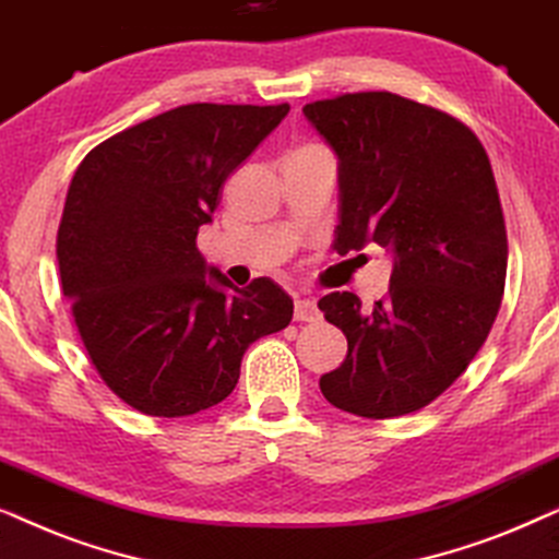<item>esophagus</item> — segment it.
<instances>
[{"label": "esophagus", "instance_id": "34e87169", "mask_svg": "<svg viewBox=\"0 0 559 559\" xmlns=\"http://www.w3.org/2000/svg\"><path fill=\"white\" fill-rule=\"evenodd\" d=\"M295 320L300 323H318L320 320V310L312 297H297L295 300Z\"/></svg>", "mask_w": 559, "mask_h": 559}]
</instances>
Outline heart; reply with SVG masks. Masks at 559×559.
<instances>
[{
	"label": "heart",
	"instance_id": "heart-1",
	"mask_svg": "<svg viewBox=\"0 0 559 559\" xmlns=\"http://www.w3.org/2000/svg\"><path fill=\"white\" fill-rule=\"evenodd\" d=\"M300 150H318V144H305V147H300Z\"/></svg>",
	"mask_w": 559,
	"mask_h": 559
}]
</instances>
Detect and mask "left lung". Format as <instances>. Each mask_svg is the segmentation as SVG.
Here are the masks:
<instances>
[{
  "instance_id": "1",
  "label": "left lung",
  "mask_w": 559,
  "mask_h": 559,
  "mask_svg": "<svg viewBox=\"0 0 559 559\" xmlns=\"http://www.w3.org/2000/svg\"><path fill=\"white\" fill-rule=\"evenodd\" d=\"M338 155L335 251L394 254L392 285L371 312L354 293L320 297L348 356L320 377L333 407L369 419L438 400L484 346L507 282V224L478 136L450 114L389 91L305 104Z\"/></svg>"
}]
</instances>
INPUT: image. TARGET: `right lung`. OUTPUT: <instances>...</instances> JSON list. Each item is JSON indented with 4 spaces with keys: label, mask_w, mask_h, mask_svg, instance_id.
Masks as SVG:
<instances>
[{
    "label": "right lung",
    "mask_w": 559,
    "mask_h": 559,
    "mask_svg": "<svg viewBox=\"0 0 559 559\" xmlns=\"http://www.w3.org/2000/svg\"><path fill=\"white\" fill-rule=\"evenodd\" d=\"M287 111L178 106L96 144L73 175L56 241L60 285L98 377L142 415L224 402L251 343L293 320L280 285L234 287L195 247L228 175Z\"/></svg>",
    "instance_id": "right-lung-1"
}]
</instances>
